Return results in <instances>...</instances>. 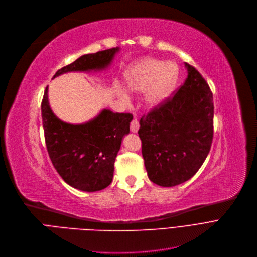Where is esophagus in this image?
Wrapping results in <instances>:
<instances>
[{"label": "esophagus", "instance_id": "esophagus-1", "mask_svg": "<svg viewBox=\"0 0 257 257\" xmlns=\"http://www.w3.org/2000/svg\"><path fill=\"white\" fill-rule=\"evenodd\" d=\"M139 130V122L137 119H133L131 122V132L137 133Z\"/></svg>", "mask_w": 257, "mask_h": 257}]
</instances>
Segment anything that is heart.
Wrapping results in <instances>:
<instances>
[{
  "mask_svg": "<svg viewBox=\"0 0 257 257\" xmlns=\"http://www.w3.org/2000/svg\"><path fill=\"white\" fill-rule=\"evenodd\" d=\"M177 78L176 67L156 58H144L134 66L125 76V88L132 94L144 95L150 107L160 104L172 91ZM119 95L127 100V95L119 90Z\"/></svg>",
  "mask_w": 257,
  "mask_h": 257,
  "instance_id": "1",
  "label": "heart"
}]
</instances>
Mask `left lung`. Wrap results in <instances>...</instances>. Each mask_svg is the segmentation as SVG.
<instances>
[{"instance_id": "left-lung-1", "label": "left lung", "mask_w": 257, "mask_h": 257, "mask_svg": "<svg viewBox=\"0 0 257 257\" xmlns=\"http://www.w3.org/2000/svg\"><path fill=\"white\" fill-rule=\"evenodd\" d=\"M188 75L176 93L140 119L138 131L150 180L173 187L189 180L209 154L213 139V95L201 73Z\"/></svg>"}]
</instances>
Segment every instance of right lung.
Here are the masks:
<instances>
[{
    "mask_svg": "<svg viewBox=\"0 0 257 257\" xmlns=\"http://www.w3.org/2000/svg\"><path fill=\"white\" fill-rule=\"evenodd\" d=\"M118 51L119 48H111L84 54L59 69L53 78L67 72L105 69ZM42 119L49 157L67 184L88 192L111 184L122 138L130 133L132 114L103 109L87 123H66L51 111L47 87L42 100Z\"/></svg>",
    "mask_w": 257,
    "mask_h": 257,
    "instance_id": "add662e5",
    "label": "right lung"
}]
</instances>
